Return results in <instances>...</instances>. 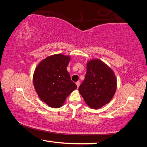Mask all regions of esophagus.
<instances>
[{"label": "esophagus", "mask_w": 147, "mask_h": 147, "mask_svg": "<svg viewBox=\"0 0 147 147\" xmlns=\"http://www.w3.org/2000/svg\"><path fill=\"white\" fill-rule=\"evenodd\" d=\"M76 86H77V88H79V86H80V82H76Z\"/></svg>", "instance_id": "1"}]
</instances>
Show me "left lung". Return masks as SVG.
I'll use <instances>...</instances> for the list:
<instances>
[{
    "label": "left lung",
    "instance_id": "obj_1",
    "mask_svg": "<svg viewBox=\"0 0 147 147\" xmlns=\"http://www.w3.org/2000/svg\"><path fill=\"white\" fill-rule=\"evenodd\" d=\"M117 89V78L109 67L98 59L87 63L85 79L78 88L84 101L92 109H98L108 104Z\"/></svg>",
    "mask_w": 147,
    "mask_h": 147
}]
</instances>
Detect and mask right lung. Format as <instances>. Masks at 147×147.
<instances>
[{"label":"right lung","mask_w":147,"mask_h":147,"mask_svg":"<svg viewBox=\"0 0 147 147\" xmlns=\"http://www.w3.org/2000/svg\"><path fill=\"white\" fill-rule=\"evenodd\" d=\"M70 56L57 54L42 60L34 71L33 82L39 98L51 108H60L77 88L67 71Z\"/></svg>","instance_id":"right-lung-1"}]
</instances>
